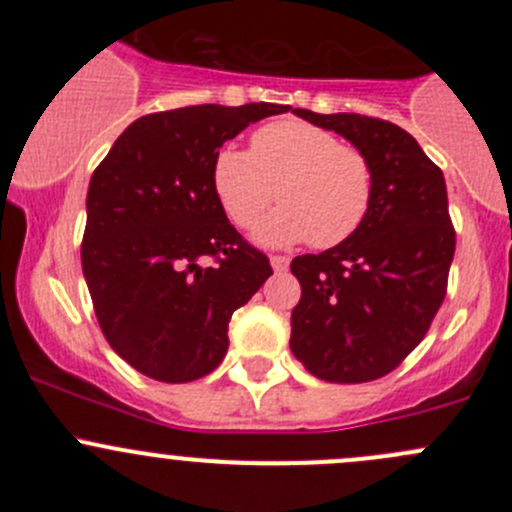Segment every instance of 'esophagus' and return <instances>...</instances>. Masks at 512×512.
Returning <instances> with one entry per match:
<instances>
[{"label": "esophagus", "instance_id": "1", "mask_svg": "<svg viewBox=\"0 0 512 512\" xmlns=\"http://www.w3.org/2000/svg\"><path fill=\"white\" fill-rule=\"evenodd\" d=\"M270 265H272V270H275V272H285L287 267H289V257H285V255H272L270 257Z\"/></svg>", "mask_w": 512, "mask_h": 512}]
</instances>
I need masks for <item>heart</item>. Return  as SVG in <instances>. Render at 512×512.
<instances>
[{
  "label": "heart",
  "instance_id": "1",
  "mask_svg": "<svg viewBox=\"0 0 512 512\" xmlns=\"http://www.w3.org/2000/svg\"><path fill=\"white\" fill-rule=\"evenodd\" d=\"M275 188L282 208L257 227V240L337 247L369 215L374 170L364 153L342 146L334 133L294 118L257 128L250 153L230 146L215 153V198L237 227L260 220Z\"/></svg>",
  "mask_w": 512,
  "mask_h": 512
}]
</instances>
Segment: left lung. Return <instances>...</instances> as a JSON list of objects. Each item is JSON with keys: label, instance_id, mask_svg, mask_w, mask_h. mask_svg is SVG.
Wrapping results in <instances>:
<instances>
[{"label": "left lung", "instance_id": "left-lung-1", "mask_svg": "<svg viewBox=\"0 0 512 512\" xmlns=\"http://www.w3.org/2000/svg\"><path fill=\"white\" fill-rule=\"evenodd\" d=\"M292 113L364 153L374 195L349 240L289 265L302 287L289 349L322 381L381 379L426 337L446 297L456 252L446 180L396 123L359 113Z\"/></svg>", "mask_w": 512, "mask_h": 512}]
</instances>
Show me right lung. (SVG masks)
Wrapping results in <instances>:
<instances>
[{
    "label": "right lung",
    "mask_w": 512,
    "mask_h": 512,
    "mask_svg": "<svg viewBox=\"0 0 512 512\" xmlns=\"http://www.w3.org/2000/svg\"><path fill=\"white\" fill-rule=\"evenodd\" d=\"M285 111L262 101L148 113L91 175L81 267L103 337L141 374L165 384L210 374L232 312L272 275L215 198L213 160L250 123Z\"/></svg>",
    "instance_id": "right-lung-1"
}]
</instances>
